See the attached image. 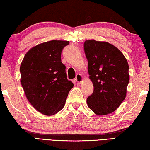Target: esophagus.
Segmentation results:
<instances>
[{
    "mask_svg": "<svg viewBox=\"0 0 150 150\" xmlns=\"http://www.w3.org/2000/svg\"><path fill=\"white\" fill-rule=\"evenodd\" d=\"M75 81H77L78 84H81V83L83 81V76L81 75V74H77V76H76V77H75Z\"/></svg>",
    "mask_w": 150,
    "mask_h": 150,
    "instance_id": "esophagus-1",
    "label": "esophagus"
}]
</instances>
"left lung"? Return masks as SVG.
<instances>
[{
	"instance_id": "left-lung-1",
	"label": "left lung",
	"mask_w": 150,
	"mask_h": 150,
	"mask_svg": "<svg viewBox=\"0 0 150 150\" xmlns=\"http://www.w3.org/2000/svg\"><path fill=\"white\" fill-rule=\"evenodd\" d=\"M84 50L94 87L87 98L88 106L96 115H108L125 99L130 80L128 62L117 47L106 42L87 40Z\"/></svg>"
}]
</instances>
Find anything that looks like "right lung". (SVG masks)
Here are the masks:
<instances>
[{
    "mask_svg": "<svg viewBox=\"0 0 150 150\" xmlns=\"http://www.w3.org/2000/svg\"><path fill=\"white\" fill-rule=\"evenodd\" d=\"M68 41L52 40L28 52L21 63V83L30 104L44 115L51 116L63 108L73 83L67 79L61 59Z\"/></svg>",
    "mask_w": 150,
    "mask_h": 150,
    "instance_id": "1",
    "label": "right lung"
}]
</instances>
